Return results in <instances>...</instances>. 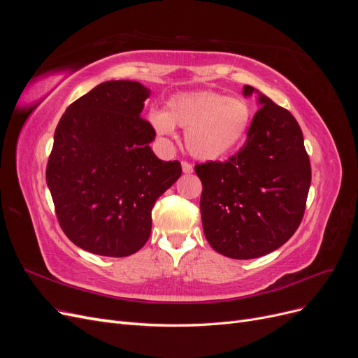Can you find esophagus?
<instances>
[{"instance_id": "esophagus-1", "label": "esophagus", "mask_w": 358, "mask_h": 358, "mask_svg": "<svg viewBox=\"0 0 358 358\" xmlns=\"http://www.w3.org/2000/svg\"><path fill=\"white\" fill-rule=\"evenodd\" d=\"M182 170H183V173H192L194 167H192L191 162H188V161H182Z\"/></svg>"}]
</instances>
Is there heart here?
Masks as SVG:
<instances>
[{"label": "heart", "instance_id": "obj_1", "mask_svg": "<svg viewBox=\"0 0 358 358\" xmlns=\"http://www.w3.org/2000/svg\"><path fill=\"white\" fill-rule=\"evenodd\" d=\"M251 117V106L242 96L200 91L175 95L167 103V112H150L149 121L159 136H171L175 125L187 129L189 152L212 161L231 154L242 143Z\"/></svg>", "mask_w": 358, "mask_h": 358}]
</instances>
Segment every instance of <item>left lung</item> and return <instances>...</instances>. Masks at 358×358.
I'll return each mask as SVG.
<instances>
[{"instance_id": "obj_1", "label": "left lung", "mask_w": 358, "mask_h": 358, "mask_svg": "<svg viewBox=\"0 0 358 358\" xmlns=\"http://www.w3.org/2000/svg\"><path fill=\"white\" fill-rule=\"evenodd\" d=\"M252 92L243 86L245 95ZM258 101L245 145L227 161L194 167L203 183L206 239L234 259L282 246L299 229L310 187V161L296 117L264 95Z\"/></svg>"}]
</instances>
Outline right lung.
Listing matches in <instances>:
<instances>
[{"label":"right lung","instance_id":"1","mask_svg":"<svg viewBox=\"0 0 358 358\" xmlns=\"http://www.w3.org/2000/svg\"><path fill=\"white\" fill-rule=\"evenodd\" d=\"M148 96L138 82L100 83L55 129L46 182L62 231L88 252L119 258L143 248L157 199L182 175L178 159L149 148L157 133L140 116Z\"/></svg>","mask_w":358,"mask_h":358}]
</instances>
